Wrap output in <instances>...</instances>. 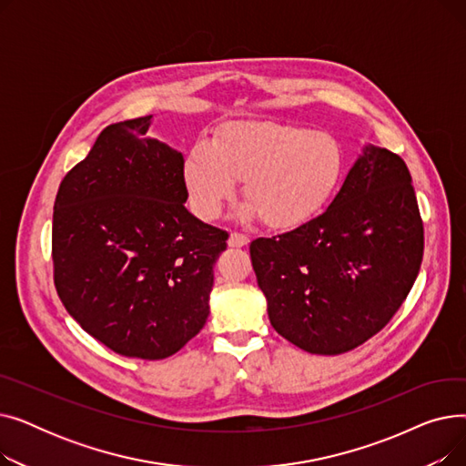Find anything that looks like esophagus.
<instances>
[{
    "mask_svg": "<svg viewBox=\"0 0 466 466\" xmlns=\"http://www.w3.org/2000/svg\"><path fill=\"white\" fill-rule=\"evenodd\" d=\"M248 243H249V238L246 234L230 232V236H228V246L230 248H246Z\"/></svg>",
    "mask_w": 466,
    "mask_h": 466,
    "instance_id": "esophagus-1",
    "label": "esophagus"
}]
</instances>
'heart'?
<instances>
[{
	"instance_id": "b5f03b06",
	"label": "heart",
	"mask_w": 466,
	"mask_h": 466,
	"mask_svg": "<svg viewBox=\"0 0 466 466\" xmlns=\"http://www.w3.org/2000/svg\"><path fill=\"white\" fill-rule=\"evenodd\" d=\"M344 171L339 141L325 130L285 122H239L187 153L183 179L192 211L211 220L228 202L236 181L270 228H295L329 202Z\"/></svg>"
}]
</instances>
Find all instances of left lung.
<instances>
[{
	"label": "left lung",
	"instance_id": "left-lung-1",
	"mask_svg": "<svg viewBox=\"0 0 466 466\" xmlns=\"http://www.w3.org/2000/svg\"><path fill=\"white\" fill-rule=\"evenodd\" d=\"M423 220L406 162L364 155L319 217L251 241V262L278 334L339 355L378 334L406 300L423 260Z\"/></svg>",
	"mask_w": 466,
	"mask_h": 466
}]
</instances>
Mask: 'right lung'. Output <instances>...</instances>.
Listing matches in <instances>:
<instances>
[{
    "label": "right lung",
    "mask_w": 466,
    "mask_h": 466,
    "mask_svg": "<svg viewBox=\"0 0 466 466\" xmlns=\"http://www.w3.org/2000/svg\"><path fill=\"white\" fill-rule=\"evenodd\" d=\"M149 116L116 122L60 183L53 213L58 297L118 355L177 353L209 315L228 232L190 215L183 155L147 137Z\"/></svg>",
    "instance_id": "obj_1"
}]
</instances>
